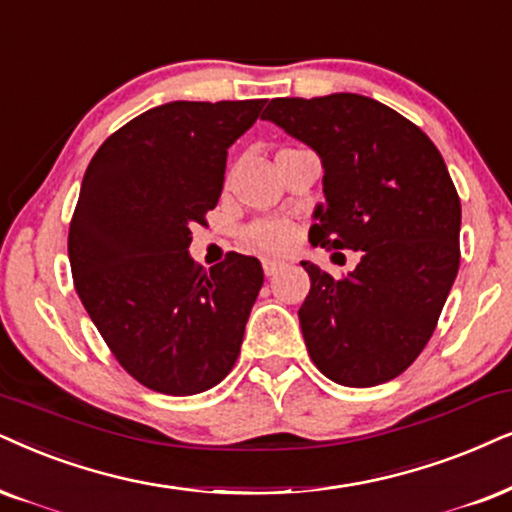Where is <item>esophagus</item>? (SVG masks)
<instances>
[{
  "instance_id": "34e87169",
  "label": "esophagus",
  "mask_w": 512,
  "mask_h": 512,
  "mask_svg": "<svg viewBox=\"0 0 512 512\" xmlns=\"http://www.w3.org/2000/svg\"><path fill=\"white\" fill-rule=\"evenodd\" d=\"M283 267H286V262H281V260H262V269H264V274H267V276L278 274V271H281Z\"/></svg>"
}]
</instances>
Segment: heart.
I'll return each mask as SVG.
<instances>
[{"instance_id":"obj_1","label":"heart","mask_w":512,"mask_h":512,"mask_svg":"<svg viewBox=\"0 0 512 512\" xmlns=\"http://www.w3.org/2000/svg\"><path fill=\"white\" fill-rule=\"evenodd\" d=\"M245 236H248V243L255 245V248L278 252L288 248L293 231H290V226L283 222H255L248 231H245Z\"/></svg>"}]
</instances>
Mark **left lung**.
<instances>
[{"label":"left lung","mask_w":512,"mask_h":512,"mask_svg":"<svg viewBox=\"0 0 512 512\" xmlns=\"http://www.w3.org/2000/svg\"><path fill=\"white\" fill-rule=\"evenodd\" d=\"M262 120L321 158L326 203L314 208L312 243L361 252L345 278L302 262L309 357L338 385L387 383L428 345L461 262V200L442 153L361 94L271 99Z\"/></svg>","instance_id":"left-lung-1"}]
</instances>
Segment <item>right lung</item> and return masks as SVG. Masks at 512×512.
Here are the masks:
<instances>
[{
    "label": "right lung",
    "mask_w": 512,
    "mask_h": 512,
    "mask_svg": "<svg viewBox=\"0 0 512 512\" xmlns=\"http://www.w3.org/2000/svg\"><path fill=\"white\" fill-rule=\"evenodd\" d=\"M262 106L163 103L111 134L84 172L68 234L75 290L120 366L155 392L210 390L241 352L262 264L231 252L205 271L189 245L222 196L226 151Z\"/></svg>",
    "instance_id": "add662e5"
}]
</instances>
